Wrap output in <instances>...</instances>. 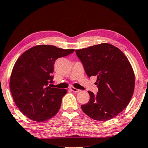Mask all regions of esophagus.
<instances>
[{
    "label": "esophagus",
    "instance_id": "obj_1",
    "mask_svg": "<svg viewBox=\"0 0 148 148\" xmlns=\"http://www.w3.org/2000/svg\"><path fill=\"white\" fill-rule=\"evenodd\" d=\"M70 89H71V90H72V91L75 92H78L80 91V90L77 89V88H75V87H70Z\"/></svg>",
    "mask_w": 148,
    "mask_h": 148
}]
</instances>
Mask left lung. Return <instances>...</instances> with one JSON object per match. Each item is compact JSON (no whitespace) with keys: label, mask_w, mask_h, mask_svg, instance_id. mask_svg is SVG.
Masks as SVG:
<instances>
[{"label":"left lung","mask_w":148,"mask_h":148,"mask_svg":"<svg viewBox=\"0 0 148 148\" xmlns=\"http://www.w3.org/2000/svg\"><path fill=\"white\" fill-rule=\"evenodd\" d=\"M88 77H97V95L88 91L90 100L82 110L98 121L110 120L128 106L132 97L135 75L127 57L112 44L103 43L75 50Z\"/></svg>","instance_id":"left-lung-1"}]
</instances>
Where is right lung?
<instances>
[{
	"instance_id": "add662e5",
	"label": "right lung",
	"mask_w": 148,
	"mask_h": 148,
	"mask_svg": "<svg viewBox=\"0 0 148 148\" xmlns=\"http://www.w3.org/2000/svg\"><path fill=\"white\" fill-rule=\"evenodd\" d=\"M54 45H38L24 51L14 65L10 89L19 110L33 121L45 122L56 115L66 89L51 88L57 59L72 53Z\"/></svg>"
}]
</instances>
